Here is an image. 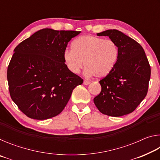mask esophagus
<instances>
[{"label": "esophagus", "instance_id": "34e87169", "mask_svg": "<svg viewBox=\"0 0 160 160\" xmlns=\"http://www.w3.org/2000/svg\"><path fill=\"white\" fill-rule=\"evenodd\" d=\"M83 84H84V85H88L89 84H90V82H89L88 80H84V82H83Z\"/></svg>", "mask_w": 160, "mask_h": 160}]
</instances>
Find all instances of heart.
<instances>
[{
	"instance_id": "1",
	"label": "heart",
	"mask_w": 160,
	"mask_h": 160,
	"mask_svg": "<svg viewBox=\"0 0 160 160\" xmlns=\"http://www.w3.org/2000/svg\"><path fill=\"white\" fill-rule=\"evenodd\" d=\"M118 55V47L112 39L84 35L72 42V49L64 51L63 58L72 73H79L85 62V74L88 76L94 75L102 78L114 68Z\"/></svg>"
}]
</instances>
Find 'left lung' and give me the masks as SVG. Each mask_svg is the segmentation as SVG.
<instances>
[{
	"mask_svg": "<svg viewBox=\"0 0 160 160\" xmlns=\"http://www.w3.org/2000/svg\"><path fill=\"white\" fill-rule=\"evenodd\" d=\"M108 36L117 44L118 58L114 68L99 80L102 91L94 99L103 114L121 116L136 109L147 95L151 69L139 43L116 29L97 34Z\"/></svg>",
	"mask_w": 160,
	"mask_h": 160,
	"instance_id": "obj_1",
	"label": "left lung"
}]
</instances>
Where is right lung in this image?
Wrapping results in <instances>:
<instances>
[{"instance_id": "add662e5", "label": "right lung", "mask_w": 160, "mask_h": 160, "mask_svg": "<svg viewBox=\"0 0 160 160\" xmlns=\"http://www.w3.org/2000/svg\"><path fill=\"white\" fill-rule=\"evenodd\" d=\"M81 32L42 29L20 43L8 67L10 95L30 118L58 115L83 80L65 64L68 43Z\"/></svg>"}]
</instances>
